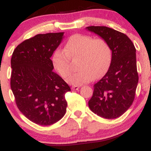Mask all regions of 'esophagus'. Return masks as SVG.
<instances>
[{
  "label": "esophagus",
  "instance_id": "obj_1",
  "mask_svg": "<svg viewBox=\"0 0 151 151\" xmlns=\"http://www.w3.org/2000/svg\"><path fill=\"white\" fill-rule=\"evenodd\" d=\"M79 87H80V86H72V89H73V90H78L79 89Z\"/></svg>",
  "mask_w": 151,
  "mask_h": 151
}]
</instances>
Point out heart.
Returning a JSON list of instances; mask_svg holds the SVG:
<instances>
[{
  "label": "heart",
  "instance_id": "b5f03b06",
  "mask_svg": "<svg viewBox=\"0 0 151 151\" xmlns=\"http://www.w3.org/2000/svg\"><path fill=\"white\" fill-rule=\"evenodd\" d=\"M77 58L79 70L67 79L69 84L74 86L86 84L104 73L111 60V50L104 39L76 34L69 38L65 50L54 52L52 60L58 74L65 78L72 70L71 59L74 60Z\"/></svg>",
  "mask_w": 151,
  "mask_h": 151
}]
</instances>
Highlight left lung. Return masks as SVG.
<instances>
[{
	"label": "left lung",
	"mask_w": 151,
	"mask_h": 151,
	"mask_svg": "<svg viewBox=\"0 0 151 151\" xmlns=\"http://www.w3.org/2000/svg\"><path fill=\"white\" fill-rule=\"evenodd\" d=\"M86 30L107 42L112 52L108 71L93 85L89 101L91 111L104 119H116L133 104L138 75L136 48L125 34L105 26H89Z\"/></svg>",
	"instance_id": "1"
}]
</instances>
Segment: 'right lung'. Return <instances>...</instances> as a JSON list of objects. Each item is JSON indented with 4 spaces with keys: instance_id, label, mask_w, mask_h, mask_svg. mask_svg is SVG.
<instances>
[{
    "instance_id": "right-lung-1",
    "label": "right lung",
    "mask_w": 151,
    "mask_h": 151,
    "mask_svg": "<svg viewBox=\"0 0 151 151\" xmlns=\"http://www.w3.org/2000/svg\"><path fill=\"white\" fill-rule=\"evenodd\" d=\"M64 32L38 34L16 47L11 58L10 87L20 112L42 126L60 121L66 113L68 84L53 72L50 58Z\"/></svg>"
}]
</instances>
